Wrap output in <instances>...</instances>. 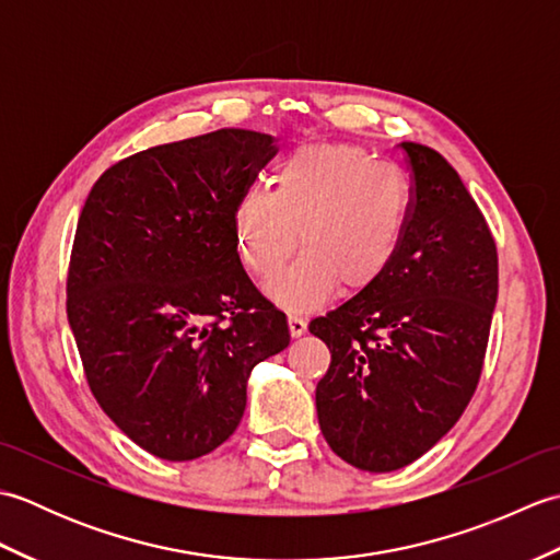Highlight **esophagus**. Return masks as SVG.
Masks as SVG:
<instances>
[{
	"mask_svg": "<svg viewBox=\"0 0 560 560\" xmlns=\"http://www.w3.org/2000/svg\"><path fill=\"white\" fill-rule=\"evenodd\" d=\"M305 329H307V323H305L303 317H299V315H289V331H291V337H293V339L303 337V335H305Z\"/></svg>",
	"mask_w": 560,
	"mask_h": 560,
	"instance_id": "34e87169",
	"label": "esophagus"
}]
</instances>
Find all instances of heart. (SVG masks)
Wrapping results in <instances>:
<instances>
[{
    "instance_id": "1",
    "label": "heart",
    "mask_w": 560,
    "mask_h": 560,
    "mask_svg": "<svg viewBox=\"0 0 560 560\" xmlns=\"http://www.w3.org/2000/svg\"><path fill=\"white\" fill-rule=\"evenodd\" d=\"M413 211L409 175L361 147L305 144L273 175V192L247 187L233 207V237L259 279L277 273L301 243L303 255L267 295L307 313L341 289L375 287L397 259Z\"/></svg>"
}]
</instances>
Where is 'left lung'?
<instances>
[{"label":"left lung","instance_id":"1","mask_svg":"<svg viewBox=\"0 0 560 560\" xmlns=\"http://www.w3.org/2000/svg\"><path fill=\"white\" fill-rule=\"evenodd\" d=\"M413 211L397 259L375 287L317 317L331 363L315 389L319 431L363 471L419 459L477 389L498 299L493 235L457 171L404 141Z\"/></svg>","mask_w":560,"mask_h":560}]
</instances>
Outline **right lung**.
Returning a JSON list of instances; mask_svg holds the SVG:
<instances>
[{
  "label": "right lung",
  "mask_w": 560,
  "mask_h": 560,
  "mask_svg": "<svg viewBox=\"0 0 560 560\" xmlns=\"http://www.w3.org/2000/svg\"><path fill=\"white\" fill-rule=\"evenodd\" d=\"M273 141L219 129L139 151L105 171L81 209L71 335L101 409L161 459L225 443L253 368L291 341L233 237L235 199L277 153Z\"/></svg>",
  "instance_id": "1"
}]
</instances>
